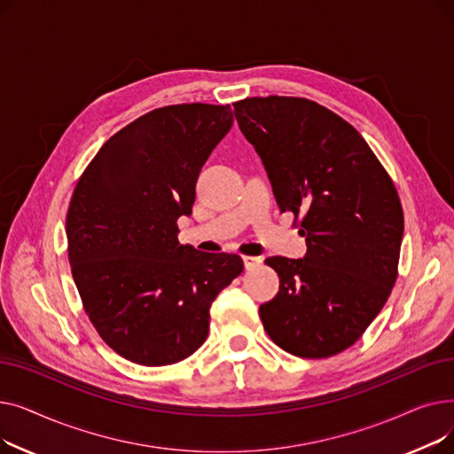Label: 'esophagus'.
<instances>
[{"label":"esophagus","instance_id":"obj_1","mask_svg":"<svg viewBox=\"0 0 454 454\" xmlns=\"http://www.w3.org/2000/svg\"><path fill=\"white\" fill-rule=\"evenodd\" d=\"M243 263H245L247 270H252V269H255V267L263 263V259L257 257V255H243Z\"/></svg>","mask_w":454,"mask_h":454}]
</instances>
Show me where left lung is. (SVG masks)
<instances>
[{"instance_id":"8db88e82","label":"left lung","mask_w":454,"mask_h":454,"mask_svg":"<svg viewBox=\"0 0 454 454\" xmlns=\"http://www.w3.org/2000/svg\"><path fill=\"white\" fill-rule=\"evenodd\" d=\"M281 211L303 215L301 259L269 257L279 293L259 307L285 351L324 359L349 348L387 303L397 278L403 207L364 137L337 114L300 98L233 105Z\"/></svg>"}]
</instances>
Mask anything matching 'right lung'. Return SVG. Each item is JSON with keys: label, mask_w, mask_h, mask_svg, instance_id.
I'll use <instances>...</instances> for the list:
<instances>
[{"label": "right lung", "mask_w": 454, "mask_h": 454, "mask_svg": "<svg viewBox=\"0 0 454 454\" xmlns=\"http://www.w3.org/2000/svg\"><path fill=\"white\" fill-rule=\"evenodd\" d=\"M233 125L230 105H173L114 134L71 197V274L101 339L127 361L165 366L195 353L209 307L243 272L235 254L180 245L211 151Z\"/></svg>", "instance_id": "obj_1"}]
</instances>
